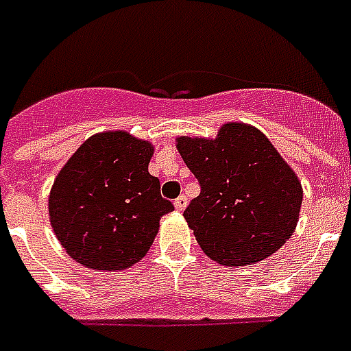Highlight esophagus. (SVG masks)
Instances as JSON below:
<instances>
[{
	"label": "esophagus",
	"mask_w": 351,
	"mask_h": 351,
	"mask_svg": "<svg viewBox=\"0 0 351 351\" xmlns=\"http://www.w3.org/2000/svg\"><path fill=\"white\" fill-rule=\"evenodd\" d=\"M186 206H187V198L184 197V195H182V197H178L175 200L176 211H184V209H186Z\"/></svg>",
	"instance_id": "obj_1"
}]
</instances>
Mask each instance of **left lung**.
Listing matches in <instances>:
<instances>
[{
  "label": "left lung",
  "mask_w": 351,
  "mask_h": 351,
  "mask_svg": "<svg viewBox=\"0 0 351 351\" xmlns=\"http://www.w3.org/2000/svg\"><path fill=\"white\" fill-rule=\"evenodd\" d=\"M176 147L200 186L184 219L213 261L250 266L291 237L302 187L261 131L226 123L215 140L182 136Z\"/></svg>",
  "instance_id": "1"
}]
</instances>
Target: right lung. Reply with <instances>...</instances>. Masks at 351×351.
Here are the masks:
<instances>
[{
  "label": "right lung",
  "instance_id": "1",
  "mask_svg": "<svg viewBox=\"0 0 351 351\" xmlns=\"http://www.w3.org/2000/svg\"><path fill=\"white\" fill-rule=\"evenodd\" d=\"M151 154V143L114 131L90 136L69 158L49 197L52 230L69 256L114 271L147 253L160 219L175 209L149 175Z\"/></svg>",
  "mask_w": 351,
  "mask_h": 351
}]
</instances>
